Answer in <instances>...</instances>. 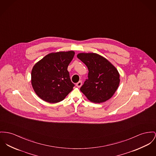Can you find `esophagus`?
Masks as SVG:
<instances>
[{
	"instance_id": "obj_1",
	"label": "esophagus",
	"mask_w": 156,
	"mask_h": 156,
	"mask_svg": "<svg viewBox=\"0 0 156 156\" xmlns=\"http://www.w3.org/2000/svg\"><path fill=\"white\" fill-rule=\"evenodd\" d=\"M82 81H79V82H77V83H76V86L78 87H80L81 86H82Z\"/></svg>"
}]
</instances>
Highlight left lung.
Segmentation results:
<instances>
[{"label":"left lung","mask_w":156,"mask_h":156,"mask_svg":"<svg viewBox=\"0 0 156 156\" xmlns=\"http://www.w3.org/2000/svg\"><path fill=\"white\" fill-rule=\"evenodd\" d=\"M87 66L89 73L80 87L86 98L94 103H102L109 99L119 84L117 69L104 57L96 53H79L77 55Z\"/></svg>","instance_id":"1"}]
</instances>
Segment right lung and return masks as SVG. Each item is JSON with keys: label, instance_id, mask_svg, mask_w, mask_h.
I'll use <instances>...</instances> for the list:
<instances>
[{"label": "right lung", "instance_id": "add662e5", "mask_svg": "<svg viewBox=\"0 0 156 156\" xmlns=\"http://www.w3.org/2000/svg\"><path fill=\"white\" fill-rule=\"evenodd\" d=\"M74 52H52L37 62L31 72V83L36 94L43 101L57 103L64 99L74 86L67 67Z\"/></svg>", "mask_w": 156, "mask_h": 156}]
</instances>
